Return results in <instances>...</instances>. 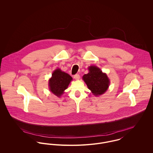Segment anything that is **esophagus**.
<instances>
[{"instance_id": "34e87169", "label": "esophagus", "mask_w": 153, "mask_h": 153, "mask_svg": "<svg viewBox=\"0 0 153 153\" xmlns=\"http://www.w3.org/2000/svg\"><path fill=\"white\" fill-rule=\"evenodd\" d=\"M74 79H76V80H78V79H79L80 76H79V75H78V74H76V75H74Z\"/></svg>"}]
</instances>
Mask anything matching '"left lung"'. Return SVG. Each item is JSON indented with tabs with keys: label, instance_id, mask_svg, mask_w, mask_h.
<instances>
[{
	"label": "left lung",
	"instance_id": "1",
	"mask_svg": "<svg viewBox=\"0 0 153 153\" xmlns=\"http://www.w3.org/2000/svg\"><path fill=\"white\" fill-rule=\"evenodd\" d=\"M89 72L84 75L82 79L88 88L95 97L104 94L109 88V80L106 73L102 72L97 66L91 65L88 68Z\"/></svg>",
	"mask_w": 153,
	"mask_h": 153
}]
</instances>
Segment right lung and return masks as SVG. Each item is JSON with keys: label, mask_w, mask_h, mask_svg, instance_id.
I'll use <instances>...</instances> for the list:
<instances>
[{"label": "right lung", "mask_w": 153, "mask_h": 153, "mask_svg": "<svg viewBox=\"0 0 153 153\" xmlns=\"http://www.w3.org/2000/svg\"><path fill=\"white\" fill-rule=\"evenodd\" d=\"M72 78L60 68L56 69L49 79L48 86L50 91L58 97H61L68 88Z\"/></svg>", "instance_id": "add662e5"}]
</instances>
